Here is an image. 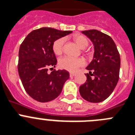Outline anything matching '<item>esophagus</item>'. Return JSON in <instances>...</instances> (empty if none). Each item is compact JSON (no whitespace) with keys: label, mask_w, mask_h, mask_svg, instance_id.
I'll return each instance as SVG.
<instances>
[{"label":"esophagus","mask_w":135,"mask_h":135,"mask_svg":"<svg viewBox=\"0 0 135 135\" xmlns=\"http://www.w3.org/2000/svg\"><path fill=\"white\" fill-rule=\"evenodd\" d=\"M76 75V74L74 73H70V77H73V76H75Z\"/></svg>","instance_id":"1"}]
</instances>
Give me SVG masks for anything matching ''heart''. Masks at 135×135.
<instances>
[{"label":"heart","mask_w":135,"mask_h":135,"mask_svg":"<svg viewBox=\"0 0 135 135\" xmlns=\"http://www.w3.org/2000/svg\"><path fill=\"white\" fill-rule=\"evenodd\" d=\"M73 40L76 44V45L80 48H86L88 45V40L85 36L81 35H74L73 36ZM65 44V38L60 37L57 39L52 44V50L54 54L57 56L61 55L63 52ZM59 66L60 69L75 72L78 68L85 65V61L82 59H75L70 56H65L59 60Z\"/></svg>","instance_id":"heart-1"}]
</instances>
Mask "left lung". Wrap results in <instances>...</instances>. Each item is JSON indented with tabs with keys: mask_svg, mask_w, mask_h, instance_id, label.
I'll use <instances>...</instances> for the list:
<instances>
[{
	"mask_svg": "<svg viewBox=\"0 0 135 135\" xmlns=\"http://www.w3.org/2000/svg\"><path fill=\"white\" fill-rule=\"evenodd\" d=\"M94 46L93 59L86 69L87 80L80 86L79 93L85 100L99 103L110 96L119 79L120 58L110 36L96 30L83 31Z\"/></svg>",
	"mask_w": 135,
	"mask_h": 135,
	"instance_id": "1",
	"label": "left lung"
}]
</instances>
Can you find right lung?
<instances>
[{"label":"right lung","instance_id":"right-lung-1","mask_svg":"<svg viewBox=\"0 0 135 135\" xmlns=\"http://www.w3.org/2000/svg\"><path fill=\"white\" fill-rule=\"evenodd\" d=\"M72 31H60L42 27L30 32L21 43L19 51L18 72L25 90L30 97L40 102L56 99L61 93L69 73L65 70L51 73L57 60L52 44L57 39Z\"/></svg>","mask_w":135,"mask_h":135}]
</instances>
